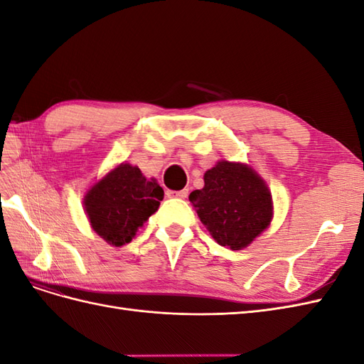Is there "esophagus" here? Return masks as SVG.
Instances as JSON below:
<instances>
[{
  "instance_id": "34e87169",
  "label": "esophagus",
  "mask_w": 364,
  "mask_h": 364,
  "mask_svg": "<svg viewBox=\"0 0 364 364\" xmlns=\"http://www.w3.org/2000/svg\"><path fill=\"white\" fill-rule=\"evenodd\" d=\"M167 196L168 197H176V199H185L186 196H188V190H181V191H173V190H168L167 191Z\"/></svg>"
}]
</instances>
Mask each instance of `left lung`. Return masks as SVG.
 <instances>
[{
    "label": "left lung",
    "mask_w": 364,
    "mask_h": 364,
    "mask_svg": "<svg viewBox=\"0 0 364 364\" xmlns=\"http://www.w3.org/2000/svg\"><path fill=\"white\" fill-rule=\"evenodd\" d=\"M203 181L190 202L220 246L243 249L270 225L272 194L247 165L222 161L205 173Z\"/></svg>",
    "instance_id": "left-lung-1"
}]
</instances>
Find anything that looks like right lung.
I'll list each match as a JSON object with an SVG mask.
<instances>
[{
  "label": "right lung",
  "instance_id": "add662e5",
  "mask_svg": "<svg viewBox=\"0 0 364 364\" xmlns=\"http://www.w3.org/2000/svg\"><path fill=\"white\" fill-rule=\"evenodd\" d=\"M164 190L138 167L121 164L85 196V209L95 232L109 245L130 243L138 228L158 211Z\"/></svg>",
  "mask_w": 364,
  "mask_h": 364
}]
</instances>
